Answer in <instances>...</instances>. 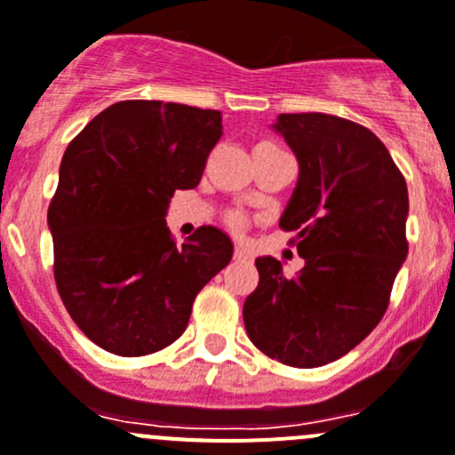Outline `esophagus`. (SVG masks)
I'll return each instance as SVG.
<instances>
[{
    "mask_svg": "<svg viewBox=\"0 0 455 455\" xmlns=\"http://www.w3.org/2000/svg\"><path fill=\"white\" fill-rule=\"evenodd\" d=\"M233 259H237V262H249L251 251L246 249L244 244H237L235 249H233Z\"/></svg>",
    "mask_w": 455,
    "mask_h": 455,
    "instance_id": "obj_1",
    "label": "esophagus"
}]
</instances>
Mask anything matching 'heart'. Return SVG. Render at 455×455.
Returning a JSON list of instances; mask_svg holds the SVG:
<instances>
[{
    "mask_svg": "<svg viewBox=\"0 0 455 455\" xmlns=\"http://www.w3.org/2000/svg\"><path fill=\"white\" fill-rule=\"evenodd\" d=\"M227 222H228V227L231 228H242V224H244V220L240 218V215H235V213H231L227 218Z\"/></svg>",
    "mask_w": 455,
    "mask_h": 455,
    "instance_id": "heart-1",
    "label": "heart"
}]
</instances>
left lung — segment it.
<instances>
[{
    "instance_id": "8db88e82",
    "label": "left lung",
    "mask_w": 455,
    "mask_h": 455,
    "mask_svg": "<svg viewBox=\"0 0 455 455\" xmlns=\"http://www.w3.org/2000/svg\"><path fill=\"white\" fill-rule=\"evenodd\" d=\"M277 133L299 164L280 218L304 268L282 273L258 258V289L244 302L251 342L298 369L349 354L378 326L407 259L409 193L385 144L369 129L324 113H282Z\"/></svg>"
}]
</instances>
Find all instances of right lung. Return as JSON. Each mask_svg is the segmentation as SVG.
<instances>
[{"label":"right lung","instance_id":"1","mask_svg":"<svg viewBox=\"0 0 455 455\" xmlns=\"http://www.w3.org/2000/svg\"><path fill=\"white\" fill-rule=\"evenodd\" d=\"M220 138V110L126 100L66 148L48 206L52 273L75 324L108 354L173 345L196 295L231 262L227 233L200 227L178 246L164 220L173 193L200 184Z\"/></svg>","mask_w":455,"mask_h":455}]
</instances>
